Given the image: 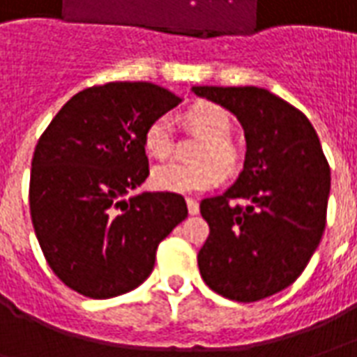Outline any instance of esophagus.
I'll use <instances>...</instances> for the list:
<instances>
[{
  "mask_svg": "<svg viewBox=\"0 0 357 357\" xmlns=\"http://www.w3.org/2000/svg\"><path fill=\"white\" fill-rule=\"evenodd\" d=\"M187 202V210H189V214H199V202L195 201V199H185Z\"/></svg>",
  "mask_w": 357,
  "mask_h": 357,
  "instance_id": "34e87169",
  "label": "esophagus"
}]
</instances>
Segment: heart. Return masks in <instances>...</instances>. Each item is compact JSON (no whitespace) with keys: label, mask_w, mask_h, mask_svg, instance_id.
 <instances>
[{"label":"heart","mask_w":357,"mask_h":357,"mask_svg":"<svg viewBox=\"0 0 357 357\" xmlns=\"http://www.w3.org/2000/svg\"><path fill=\"white\" fill-rule=\"evenodd\" d=\"M187 124L202 143L195 151V164L164 162L151 172V185L162 193H199L218 183L220 176H231L239 168V153L229 141L231 118L214 102H197L187 110ZM143 147L155 158H166L174 147L170 116L155 118L143 133Z\"/></svg>","instance_id":"obj_1"}]
</instances>
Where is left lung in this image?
Masks as SVG:
<instances>
[{
  "label": "left lung",
  "instance_id": "left-lung-1",
  "mask_svg": "<svg viewBox=\"0 0 357 357\" xmlns=\"http://www.w3.org/2000/svg\"><path fill=\"white\" fill-rule=\"evenodd\" d=\"M239 118L245 166L224 195L201 202L210 235L199 250L204 283L237 302L283 291L306 269L327 222L331 168L314 126L268 89L197 86Z\"/></svg>",
  "mask_w": 357,
  "mask_h": 357
}]
</instances>
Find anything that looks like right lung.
<instances>
[{"label": "right lung", "mask_w": 357, "mask_h": 357, "mask_svg": "<svg viewBox=\"0 0 357 357\" xmlns=\"http://www.w3.org/2000/svg\"><path fill=\"white\" fill-rule=\"evenodd\" d=\"M178 95L149 82H109L76 93L38 141L30 216L53 273L89 298L139 287L156 248L187 218L178 193L124 197L147 179L143 133Z\"/></svg>", "instance_id": "obj_1"}]
</instances>
